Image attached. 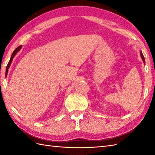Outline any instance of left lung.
Listing matches in <instances>:
<instances>
[{
  "mask_svg": "<svg viewBox=\"0 0 155 155\" xmlns=\"http://www.w3.org/2000/svg\"><path fill=\"white\" fill-rule=\"evenodd\" d=\"M140 57H141V58H142L143 62H144V63H145V60H144V56H143V54L142 53V52H140Z\"/></svg>",
  "mask_w": 155,
  "mask_h": 155,
  "instance_id": "obj_1",
  "label": "left lung"
}]
</instances>
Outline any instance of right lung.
Masks as SVG:
<instances>
[{
  "label": "right lung",
  "mask_w": 155,
  "mask_h": 155,
  "mask_svg": "<svg viewBox=\"0 0 155 155\" xmlns=\"http://www.w3.org/2000/svg\"><path fill=\"white\" fill-rule=\"evenodd\" d=\"M21 46H19V47H18L17 48H16L15 50L13 51V52H12V55H11V59H10V61H9V62H8V64H7V67H6V76L7 75V73H8V68H9V67H10V65H11V62H12V59H13V58H14V57L15 56V54L17 53V52L21 50Z\"/></svg>",
  "instance_id": "right-lung-1"
}]
</instances>
